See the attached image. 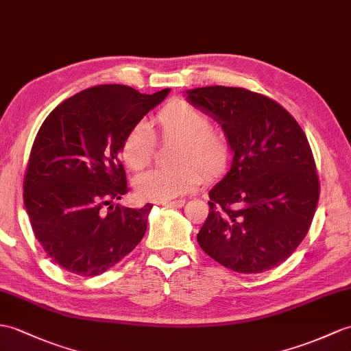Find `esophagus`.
<instances>
[{"instance_id":"34e87169","label":"esophagus","mask_w":351,"mask_h":351,"mask_svg":"<svg viewBox=\"0 0 351 351\" xmlns=\"http://www.w3.org/2000/svg\"><path fill=\"white\" fill-rule=\"evenodd\" d=\"M162 205L167 208H182L185 205V200L179 199V200H172V202H162Z\"/></svg>"}]
</instances>
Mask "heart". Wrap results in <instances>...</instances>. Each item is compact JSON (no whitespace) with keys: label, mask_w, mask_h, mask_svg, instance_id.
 <instances>
[{"label":"heart","mask_w":351,"mask_h":351,"mask_svg":"<svg viewBox=\"0 0 351 351\" xmlns=\"http://www.w3.org/2000/svg\"><path fill=\"white\" fill-rule=\"evenodd\" d=\"M157 122L167 136L182 138L179 167H158L137 176L136 193L143 200L169 202L195 189L202 181V169L206 173L221 170L227 158V146L221 134L210 130L205 112L176 99L160 110ZM154 152V136L145 121L137 122L127 133L122 143V158L130 169L138 170L149 165Z\"/></svg>","instance_id":"b5f03b06"}]
</instances>
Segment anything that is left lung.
I'll return each instance as SVG.
<instances>
[{
  "instance_id": "obj_1",
  "label": "left lung",
  "mask_w": 351,
  "mask_h": 351,
  "mask_svg": "<svg viewBox=\"0 0 351 351\" xmlns=\"http://www.w3.org/2000/svg\"><path fill=\"white\" fill-rule=\"evenodd\" d=\"M185 95L221 125L233 152L229 172L209 191L199 245L234 272L278 266L304 241L320 195L304 130L282 106L248 89L217 85Z\"/></svg>"
}]
</instances>
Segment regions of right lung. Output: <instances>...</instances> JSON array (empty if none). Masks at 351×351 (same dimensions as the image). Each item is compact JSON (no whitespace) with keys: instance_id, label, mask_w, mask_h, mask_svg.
I'll use <instances>...</instances> for the list:
<instances>
[{"instance_id":"1","label":"right lung","mask_w":351,"mask_h":351,"mask_svg":"<svg viewBox=\"0 0 351 351\" xmlns=\"http://www.w3.org/2000/svg\"><path fill=\"white\" fill-rule=\"evenodd\" d=\"M170 88L148 95L125 85H97L70 97L40 127L23 181L32 232L65 271L95 276L142 241L152 209L113 208L127 189L119 161L127 133Z\"/></svg>"}]
</instances>
